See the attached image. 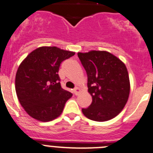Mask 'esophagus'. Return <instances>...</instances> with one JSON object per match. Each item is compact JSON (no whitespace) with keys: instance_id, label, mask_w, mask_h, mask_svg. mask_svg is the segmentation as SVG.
I'll return each mask as SVG.
<instances>
[{"instance_id":"esophagus-1","label":"esophagus","mask_w":153,"mask_h":153,"mask_svg":"<svg viewBox=\"0 0 153 153\" xmlns=\"http://www.w3.org/2000/svg\"><path fill=\"white\" fill-rule=\"evenodd\" d=\"M80 88H78V87H76V88H75V89H74V94H75V95H78V94H79V92H80Z\"/></svg>"}]
</instances>
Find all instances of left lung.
<instances>
[{
	"instance_id": "left-lung-1",
	"label": "left lung",
	"mask_w": 153,
	"mask_h": 153,
	"mask_svg": "<svg viewBox=\"0 0 153 153\" xmlns=\"http://www.w3.org/2000/svg\"><path fill=\"white\" fill-rule=\"evenodd\" d=\"M88 75L92 103L82 113L98 122L113 119L122 111L129 98L130 84L124 63L107 51L78 53Z\"/></svg>"
}]
</instances>
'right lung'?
<instances>
[{
  "mask_svg": "<svg viewBox=\"0 0 153 153\" xmlns=\"http://www.w3.org/2000/svg\"><path fill=\"white\" fill-rule=\"evenodd\" d=\"M75 54L56 46H42L20 63L15 88L20 104L30 117L48 122L62 113L72 94L62 88L58 72L62 62Z\"/></svg>",
  "mask_w": 153,
  "mask_h": 153,
  "instance_id": "add662e5",
  "label": "right lung"
}]
</instances>
